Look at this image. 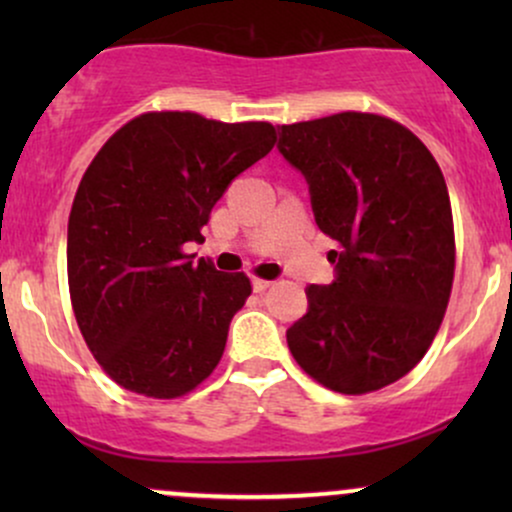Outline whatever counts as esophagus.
I'll use <instances>...</instances> for the list:
<instances>
[{
  "label": "esophagus",
  "instance_id": "obj_1",
  "mask_svg": "<svg viewBox=\"0 0 512 512\" xmlns=\"http://www.w3.org/2000/svg\"><path fill=\"white\" fill-rule=\"evenodd\" d=\"M274 281H269V279H260V276H255V279H252V289H255L257 293H262V291H267L269 286H272Z\"/></svg>",
  "mask_w": 512,
  "mask_h": 512
}]
</instances>
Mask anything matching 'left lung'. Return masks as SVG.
Segmentation results:
<instances>
[{
  "mask_svg": "<svg viewBox=\"0 0 512 512\" xmlns=\"http://www.w3.org/2000/svg\"><path fill=\"white\" fill-rule=\"evenodd\" d=\"M279 151L310 185L315 221L337 240V279L310 286L286 332L296 363L327 390L366 395L424 358L455 279L445 178L426 144L375 113L281 125Z\"/></svg>",
  "mask_w": 512,
  "mask_h": 512,
  "instance_id": "1",
  "label": "left lung"
}]
</instances>
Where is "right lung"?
<instances>
[{
	"instance_id": "add662e5",
	"label": "right lung",
	"mask_w": 512,
	"mask_h": 512,
	"mask_svg": "<svg viewBox=\"0 0 512 512\" xmlns=\"http://www.w3.org/2000/svg\"><path fill=\"white\" fill-rule=\"evenodd\" d=\"M274 144L269 122L154 110L117 129L86 168L69 214V298L88 351L120 387L175 399L219 366L252 284L195 262L185 245L202 243L231 180Z\"/></svg>"
}]
</instances>
